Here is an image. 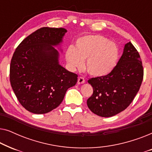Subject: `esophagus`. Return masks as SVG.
Here are the masks:
<instances>
[{"mask_svg":"<svg viewBox=\"0 0 152 152\" xmlns=\"http://www.w3.org/2000/svg\"><path fill=\"white\" fill-rule=\"evenodd\" d=\"M84 82H85V79L83 77H80L78 78V80H77L78 84H84Z\"/></svg>","mask_w":152,"mask_h":152,"instance_id":"1","label":"esophagus"}]
</instances>
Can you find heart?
Returning <instances> with one entry per match:
<instances>
[{
  "mask_svg": "<svg viewBox=\"0 0 152 152\" xmlns=\"http://www.w3.org/2000/svg\"><path fill=\"white\" fill-rule=\"evenodd\" d=\"M119 57L118 45L100 34L81 37L75 41V48L68 47L66 52V59L72 68H82L86 59L87 71L96 77L105 76L113 71Z\"/></svg>",
  "mask_w": 152,
  "mask_h": 152,
  "instance_id": "obj_1",
  "label": "heart"
}]
</instances>
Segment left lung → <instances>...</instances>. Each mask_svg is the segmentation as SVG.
I'll return each instance as SVG.
<instances>
[{
    "label": "left lung",
    "instance_id": "1",
    "mask_svg": "<svg viewBox=\"0 0 152 152\" xmlns=\"http://www.w3.org/2000/svg\"><path fill=\"white\" fill-rule=\"evenodd\" d=\"M140 55L133 44L124 45L115 68L105 76L89 79L93 95L87 99L89 109L101 117H111L126 109L134 100L143 80Z\"/></svg>",
    "mask_w": 152,
    "mask_h": 152
}]
</instances>
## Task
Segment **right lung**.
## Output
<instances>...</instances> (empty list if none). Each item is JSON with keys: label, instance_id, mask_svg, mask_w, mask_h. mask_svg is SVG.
Returning a JSON list of instances; mask_svg holds the SVG:
<instances>
[{"label": "right lung", "instance_id": "1", "mask_svg": "<svg viewBox=\"0 0 152 152\" xmlns=\"http://www.w3.org/2000/svg\"><path fill=\"white\" fill-rule=\"evenodd\" d=\"M66 29L41 28L27 37L12 56L10 80L20 104L35 114L53 111L63 101L77 75L59 64V45Z\"/></svg>", "mask_w": 152, "mask_h": 152}]
</instances>
